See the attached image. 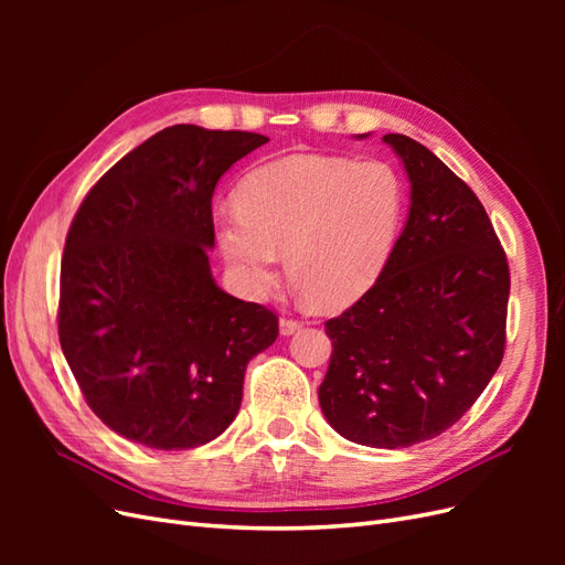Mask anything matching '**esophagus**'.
Segmentation results:
<instances>
[{"label":"esophagus","instance_id":"34e87169","mask_svg":"<svg viewBox=\"0 0 565 565\" xmlns=\"http://www.w3.org/2000/svg\"><path fill=\"white\" fill-rule=\"evenodd\" d=\"M299 328H301L299 320H295V318H280V334L282 337L295 334Z\"/></svg>","mask_w":565,"mask_h":565}]
</instances>
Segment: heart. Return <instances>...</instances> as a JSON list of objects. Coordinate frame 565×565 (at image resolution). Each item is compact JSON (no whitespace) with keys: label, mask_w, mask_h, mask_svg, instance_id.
Instances as JSON below:
<instances>
[{"label":"heart","mask_w":565,"mask_h":565,"mask_svg":"<svg viewBox=\"0 0 565 565\" xmlns=\"http://www.w3.org/2000/svg\"><path fill=\"white\" fill-rule=\"evenodd\" d=\"M405 183L388 162L289 156L249 172L235 210L216 216V243L249 292L287 278L301 299L337 311L363 297L398 243Z\"/></svg>","instance_id":"b5f03b06"}]
</instances>
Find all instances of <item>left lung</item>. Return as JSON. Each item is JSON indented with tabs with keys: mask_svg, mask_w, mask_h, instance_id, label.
I'll return each instance as SVG.
<instances>
[{
	"mask_svg": "<svg viewBox=\"0 0 565 565\" xmlns=\"http://www.w3.org/2000/svg\"><path fill=\"white\" fill-rule=\"evenodd\" d=\"M382 141L405 167L409 212L382 276L324 322L332 355L318 401L337 434L396 450L450 429L498 372L509 266L465 181L409 136Z\"/></svg>",
	"mask_w": 565,
	"mask_h": 565,
	"instance_id": "left-lung-1",
	"label": "left lung"
}]
</instances>
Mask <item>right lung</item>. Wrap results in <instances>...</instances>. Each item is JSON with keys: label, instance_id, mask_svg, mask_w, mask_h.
Listing matches in <instances>:
<instances>
[{"label": "right lung", "instance_id": "add662e5", "mask_svg": "<svg viewBox=\"0 0 565 565\" xmlns=\"http://www.w3.org/2000/svg\"><path fill=\"white\" fill-rule=\"evenodd\" d=\"M268 139L174 125L84 198L61 262L58 339L94 415L152 450L204 446L243 403L247 363L278 318L212 276V195Z\"/></svg>", "mask_w": 565, "mask_h": 565}]
</instances>
